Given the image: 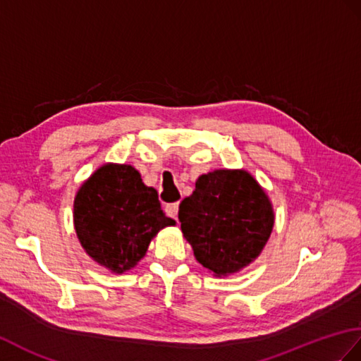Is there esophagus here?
I'll use <instances>...</instances> for the list:
<instances>
[{
    "label": "esophagus",
    "instance_id": "obj_1",
    "mask_svg": "<svg viewBox=\"0 0 361 361\" xmlns=\"http://www.w3.org/2000/svg\"><path fill=\"white\" fill-rule=\"evenodd\" d=\"M178 203H171V204H166V207H164V211H166V214L169 215V216H172V219H177V215H178Z\"/></svg>",
    "mask_w": 361,
    "mask_h": 361
}]
</instances>
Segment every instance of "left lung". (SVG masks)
I'll use <instances>...</instances> for the list:
<instances>
[{"mask_svg": "<svg viewBox=\"0 0 361 361\" xmlns=\"http://www.w3.org/2000/svg\"><path fill=\"white\" fill-rule=\"evenodd\" d=\"M183 235L215 276L241 271L262 254L274 228L269 197L249 172L219 169L198 177L180 204Z\"/></svg>", "mask_w": 361, "mask_h": 361, "instance_id": "obj_1", "label": "left lung"}]
</instances>
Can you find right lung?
<instances>
[{
    "label": "right lung",
    "instance_id": "obj_1",
    "mask_svg": "<svg viewBox=\"0 0 361 361\" xmlns=\"http://www.w3.org/2000/svg\"><path fill=\"white\" fill-rule=\"evenodd\" d=\"M73 224L87 255L114 274H123L175 220L164 215L157 190L142 183L135 167L109 163L81 184L73 201Z\"/></svg>",
    "mask_w": 361,
    "mask_h": 361
}]
</instances>
